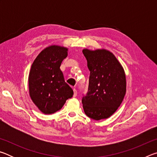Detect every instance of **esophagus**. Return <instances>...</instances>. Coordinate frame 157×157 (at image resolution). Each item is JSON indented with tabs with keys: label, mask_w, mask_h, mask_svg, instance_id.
<instances>
[{
	"label": "esophagus",
	"mask_w": 157,
	"mask_h": 157,
	"mask_svg": "<svg viewBox=\"0 0 157 157\" xmlns=\"http://www.w3.org/2000/svg\"><path fill=\"white\" fill-rule=\"evenodd\" d=\"M77 94H78V91L75 89H73V97H76Z\"/></svg>",
	"instance_id": "obj_1"
}]
</instances>
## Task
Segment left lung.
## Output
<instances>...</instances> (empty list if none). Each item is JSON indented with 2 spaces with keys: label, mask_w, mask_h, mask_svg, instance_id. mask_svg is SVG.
Masks as SVG:
<instances>
[{
  "label": "left lung",
  "mask_w": 157,
  "mask_h": 157,
  "mask_svg": "<svg viewBox=\"0 0 157 157\" xmlns=\"http://www.w3.org/2000/svg\"><path fill=\"white\" fill-rule=\"evenodd\" d=\"M82 52L90 71L88 91L82 100L84 113L95 121L107 118L120 107L125 95L124 69L109 50L84 49Z\"/></svg>",
  "instance_id": "obj_1"
}]
</instances>
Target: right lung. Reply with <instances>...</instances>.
Wrapping results in <instances>:
<instances>
[{"label": "right lung", "instance_id": "add662e5", "mask_svg": "<svg viewBox=\"0 0 157 157\" xmlns=\"http://www.w3.org/2000/svg\"><path fill=\"white\" fill-rule=\"evenodd\" d=\"M68 48L47 47L34 59L29 74V92L33 102L41 112L51 114L59 111L73 95L60 69L67 57Z\"/></svg>", "mask_w": 157, "mask_h": 157}]
</instances>
